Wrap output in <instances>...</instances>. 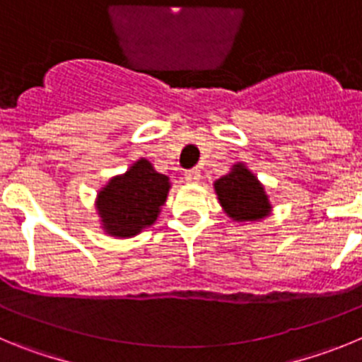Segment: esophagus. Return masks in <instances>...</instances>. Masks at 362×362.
Returning <instances> with one entry per match:
<instances>
[{"instance_id":"1","label":"esophagus","mask_w":362,"mask_h":362,"mask_svg":"<svg viewBox=\"0 0 362 362\" xmlns=\"http://www.w3.org/2000/svg\"><path fill=\"white\" fill-rule=\"evenodd\" d=\"M199 179H201V172L197 170V168H192V170L185 172V181L190 185L194 183H199Z\"/></svg>"}]
</instances>
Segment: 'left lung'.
I'll return each mask as SVG.
<instances>
[{"instance_id": "1", "label": "left lung", "mask_w": 362, "mask_h": 362, "mask_svg": "<svg viewBox=\"0 0 362 362\" xmlns=\"http://www.w3.org/2000/svg\"><path fill=\"white\" fill-rule=\"evenodd\" d=\"M214 192L226 216L235 223H259L272 214V201L257 175L243 161L214 181Z\"/></svg>"}]
</instances>
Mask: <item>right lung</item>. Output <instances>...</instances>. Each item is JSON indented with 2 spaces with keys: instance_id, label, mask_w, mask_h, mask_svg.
Segmentation results:
<instances>
[{
  "instance_id": "add662e5",
  "label": "right lung",
  "mask_w": 362,
  "mask_h": 362,
  "mask_svg": "<svg viewBox=\"0 0 362 362\" xmlns=\"http://www.w3.org/2000/svg\"><path fill=\"white\" fill-rule=\"evenodd\" d=\"M172 183L152 163L139 158L107 181L95 196L99 225L110 238L130 239L158 221Z\"/></svg>"
}]
</instances>
